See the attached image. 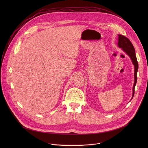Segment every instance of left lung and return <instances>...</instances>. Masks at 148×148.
<instances>
[{"mask_svg":"<svg viewBox=\"0 0 148 148\" xmlns=\"http://www.w3.org/2000/svg\"><path fill=\"white\" fill-rule=\"evenodd\" d=\"M118 46L120 48H122V50L127 54L132 60V61L135 66V82L133 87V95L132 98L134 97L135 93V87L137 82V72L138 70V62L136 57L135 50L132 43L131 42L129 38L126 37L125 36L121 34H118Z\"/></svg>","mask_w":148,"mask_h":148,"instance_id":"1","label":"left lung"}]
</instances>
